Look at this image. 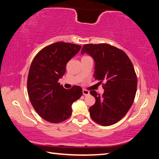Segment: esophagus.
Segmentation results:
<instances>
[{
    "mask_svg": "<svg viewBox=\"0 0 159 159\" xmlns=\"http://www.w3.org/2000/svg\"><path fill=\"white\" fill-rule=\"evenodd\" d=\"M83 95H84L85 96H87V95H90V92L88 90H85V89H83Z\"/></svg>",
    "mask_w": 159,
    "mask_h": 159,
    "instance_id": "obj_1",
    "label": "esophagus"
}]
</instances>
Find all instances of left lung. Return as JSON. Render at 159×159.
I'll list each match as a JSON object with an SVG mask.
<instances>
[{
  "mask_svg": "<svg viewBox=\"0 0 159 159\" xmlns=\"http://www.w3.org/2000/svg\"><path fill=\"white\" fill-rule=\"evenodd\" d=\"M95 61L94 77L102 82V95L90 91L95 103L90 107L91 118L103 126L111 125L125 116L133 105L138 79L133 63L122 50L107 43L85 44L81 54Z\"/></svg>",
  "mask_w": 159,
  "mask_h": 159,
  "instance_id": "8db88e82",
  "label": "left lung"
}]
</instances>
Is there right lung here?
<instances>
[{"mask_svg": "<svg viewBox=\"0 0 159 159\" xmlns=\"http://www.w3.org/2000/svg\"><path fill=\"white\" fill-rule=\"evenodd\" d=\"M80 48L81 45L69 43H55L43 48L32 61L27 79L29 98L38 114L48 122L68 119L72 104L82 96L80 86L66 90L58 83L65 73L66 63Z\"/></svg>", "mask_w": 159, "mask_h": 159, "instance_id": "1", "label": "right lung"}]
</instances>
